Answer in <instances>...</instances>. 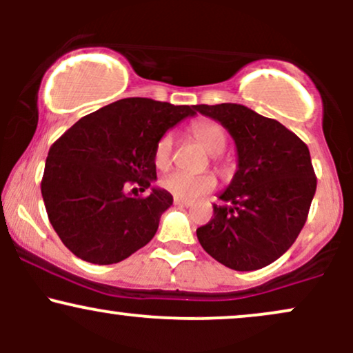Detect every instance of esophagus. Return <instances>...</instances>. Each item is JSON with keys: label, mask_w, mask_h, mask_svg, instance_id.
Segmentation results:
<instances>
[{"label": "esophagus", "mask_w": 353, "mask_h": 353, "mask_svg": "<svg viewBox=\"0 0 353 353\" xmlns=\"http://www.w3.org/2000/svg\"><path fill=\"white\" fill-rule=\"evenodd\" d=\"M174 204H176V205H182V208H189V205H192V202H190V201H184V199H179V197H174Z\"/></svg>", "instance_id": "34e87169"}]
</instances>
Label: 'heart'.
<instances>
[{
  "mask_svg": "<svg viewBox=\"0 0 353 353\" xmlns=\"http://www.w3.org/2000/svg\"><path fill=\"white\" fill-rule=\"evenodd\" d=\"M194 136L199 141V144L212 156H219L225 149L228 137H225L224 129L216 123L210 121H202L192 128ZM174 148V136L172 132H165L157 141L156 149H154V163L159 169H165L171 164ZM161 185L172 194L174 197H179L184 201H194L197 197L204 196L216 188V179L210 174H201V176H190L184 172H168L161 179Z\"/></svg>",
  "mask_w": 353,
  "mask_h": 353,
  "instance_id": "obj_1",
  "label": "heart"
}]
</instances>
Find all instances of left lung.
Returning a JSON list of instances; mask_svg holds the SVG:
<instances>
[{
	"instance_id": "1",
	"label": "left lung",
	"mask_w": 353,
	"mask_h": 353,
	"mask_svg": "<svg viewBox=\"0 0 353 353\" xmlns=\"http://www.w3.org/2000/svg\"><path fill=\"white\" fill-rule=\"evenodd\" d=\"M224 125L237 149V171L196 230L202 249L234 270H257L289 250L305 224L317 179L303 141L279 121L242 104H197Z\"/></svg>"
}]
</instances>
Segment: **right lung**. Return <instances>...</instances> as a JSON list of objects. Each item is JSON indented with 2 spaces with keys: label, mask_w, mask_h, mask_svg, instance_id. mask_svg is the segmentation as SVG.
Masks as SVG:
<instances>
[{
  "label": "right lung",
  "mask_w": 353,
  "mask_h": 353,
  "mask_svg": "<svg viewBox=\"0 0 353 353\" xmlns=\"http://www.w3.org/2000/svg\"><path fill=\"white\" fill-rule=\"evenodd\" d=\"M194 106L125 98L81 117L51 145L41 181L48 217L76 257L98 265L124 261L154 237L172 205L157 179L154 149ZM152 188L145 198L127 188ZM134 190V189H132Z\"/></svg>",
  "instance_id": "add662e5"
}]
</instances>
